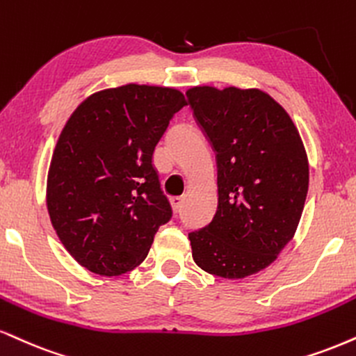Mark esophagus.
Returning <instances> with one entry per match:
<instances>
[{
  "label": "esophagus",
  "mask_w": 356,
  "mask_h": 356,
  "mask_svg": "<svg viewBox=\"0 0 356 356\" xmlns=\"http://www.w3.org/2000/svg\"><path fill=\"white\" fill-rule=\"evenodd\" d=\"M170 204H172V209L175 213L181 212L182 204H184V197H172V199H170Z\"/></svg>",
  "instance_id": "esophagus-1"
}]
</instances>
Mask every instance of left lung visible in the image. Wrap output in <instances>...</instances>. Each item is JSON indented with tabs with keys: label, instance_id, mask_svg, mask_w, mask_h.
<instances>
[{
	"label": "left lung",
	"instance_id": "1",
	"mask_svg": "<svg viewBox=\"0 0 356 356\" xmlns=\"http://www.w3.org/2000/svg\"><path fill=\"white\" fill-rule=\"evenodd\" d=\"M187 94L217 161V212L189 234L194 262L222 278L268 267L292 241L308 192V161L286 111L260 89L197 86Z\"/></svg>",
	"mask_w": 356,
	"mask_h": 356
}]
</instances>
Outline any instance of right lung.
Listing matches in <instances>:
<instances>
[{
  "label": "right lung",
  "mask_w": 356,
  "mask_h": 356,
  "mask_svg": "<svg viewBox=\"0 0 356 356\" xmlns=\"http://www.w3.org/2000/svg\"><path fill=\"white\" fill-rule=\"evenodd\" d=\"M186 102L177 89L126 84L92 94L67 119L46 204L59 241L88 270H132L172 217L152 154Z\"/></svg>",
  "instance_id": "1"
}]
</instances>
